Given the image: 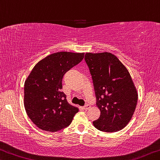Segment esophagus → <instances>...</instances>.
Segmentation results:
<instances>
[{"label":"esophagus","instance_id":"1","mask_svg":"<svg viewBox=\"0 0 160 160\" xmlns=\"http://www.w3.org/2000/svg\"><path fill=\"white\" fill-rule=\"evenodd\" d=\"M90 108H91V106L89 104H87L83 107V109H84L85 110H88V109H90Z\"/></svg>","mask_w":160,"mask_h":160}]
</instances>
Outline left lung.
I'll list each match as a JSON object with an SVG mask.
<instances>
[{
	"label": "left lung",
	"mask_w": 160,
	"mask_h": 160,
	"mask_svg": "<svg viewBox=\"0 0 160 160\" xmlns=\"http://www.w3.org/2000/svg\"><path fill=\"white\" fill-rule=\"evenodd\" d=\"M84 59L92 75L97 105L101 112L93 124L102 132L119 131L131 120L138 99L131 76L111 53H86Z\"/></svg>",
	"instance_id": "left-lung-1"
}]
</instances>
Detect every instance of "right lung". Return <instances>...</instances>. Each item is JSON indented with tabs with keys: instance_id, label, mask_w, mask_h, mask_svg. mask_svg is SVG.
<instances>
[{
	"instance_id": "obj_1",
	"label": "right lung",
	"mask_w": 160,
	"mask_h": 160,
	"mask_svg": "<svg viewBox=\"0 0 160 160\" xmlns=\"http://www.w3.org/2000/svg\"><path fill=\"white\" fill-rule=\"evenodd\" d=\"M84 53L61 51L36 63L24 83V107L36 127L54 132L66 128L78 112L63 92L62 78L66 72L83 60Z\"/></svg>"
}]
</instances>
